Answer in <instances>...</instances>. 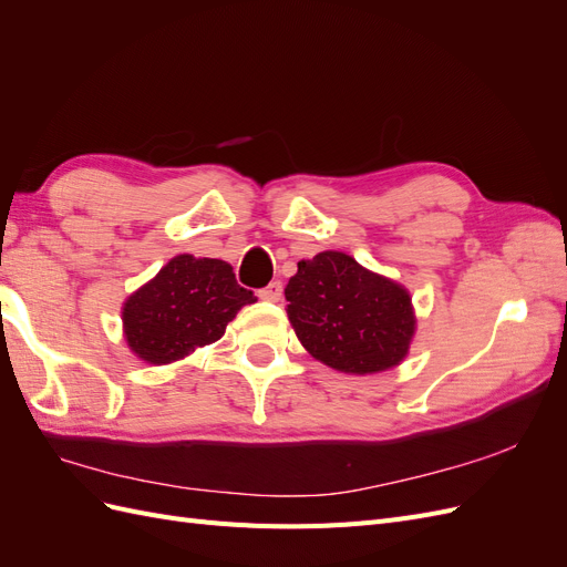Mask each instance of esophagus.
<instances>
[{
  "mask_svg": "<svg viewBox=\"0 0 567 567\" xmlns=\"http://www.w3.org/2000/svg\"><path fill=\"white\" fill-rule=\"evenodd\" d=\"M281 293H284V286H281V281H271L269 286H265V288H260V296L262 300H267V302H279L281 300Z\"/></svg>",
  "mask_w": 567,
  "mask_h": 567,
  "instance_id": "1",
  "label": "esophagus"
}]
</instances>
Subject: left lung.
<instances>
[{
    "label": "left lung",
    "instance_id": "8db88e82",
    "mask_svg": "<svg viewBox=\"0 0 567 567\" xmlns=\"http://www.w3.org/2000/svg\"><path fill=\"white\" fill-rule=\"evenodd\" d=\"M284 293L300 342L326 367L364 375L400 364L409 350L416 323L409 293L346 252L298 262Z\"/></svg>",
    "mask_w": 567,
    "mask_h": 567
}]
</instances>
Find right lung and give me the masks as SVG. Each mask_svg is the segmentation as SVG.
<instances>
[{"instance_id": "1", "label": "right lung", "mask_w": 567, "mask_h": 567, "mask_svg": "<svg viewBox=\"0 0 567 567\" xmlns=\"http://www.w3.org/2000/svg\"><path fill=\"white\" fill-rule=\"evenodd\" d=\"M252 290L238 286L231 265L177 255L158 277L130 296L123 310L132 352L148 364H169L225 336Z\"/></svg>"}]
</instances>
